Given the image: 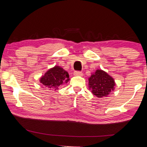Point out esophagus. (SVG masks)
Returning a JSON list of instances; mask_svg holds the SVG:
<instances>
[{
  "instance_id": "1",
  "label": "esophagus",
  "mask_w": 147,
  "mask_h": 147,
  "mask_svg": "<svg viewBox=\"0 0 147 147\" xmlns=\"http://www.w3.org/2000/svg\"><path fill=\"white\" fill-rule=\"evenodd\" d=\"M74 76H82L83 73H82L81 71H76L74 72Z\"/></svg>"
}]
</instances>
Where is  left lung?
Instances as JSON below:
<instances>
[{
    "instance_id": "1",
    "label": "left lung",
    "mask_w": 147,
    "mask_h": 147,
    "mask_svg": "<svg viewBox=\"0 0 147 147\" xmlns=\"http://www.w3.org/2000/svg\"><path fill=\"white\" fill-rule=\"evenodd\" d=\"M115 85L112 77L102 70H96L89 78V88L92 93L98 98L109 94L114 89Z\"/></svg>"
}]
</instances>
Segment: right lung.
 <instances>
[{
    "instance_id": "add662e5",
    "label": "right lung",
    "mask_w": 147,
    "mask_h": 147,
    "mask_svg": "<svg viewBox=\"0 0 147 147\" xmlns=\"http://www.w3.org/2000/svg\"><path fill=\"white\" fill-rule=\"evenodd\" d=\"M69 76L67 71L59 66H55L45 74L40 79V82L44 86L54 90L67 84L69 80Z\"/></svg>"
}]
</instances>
